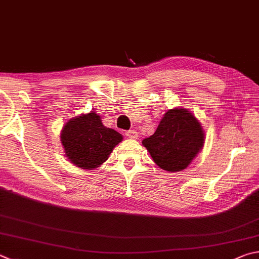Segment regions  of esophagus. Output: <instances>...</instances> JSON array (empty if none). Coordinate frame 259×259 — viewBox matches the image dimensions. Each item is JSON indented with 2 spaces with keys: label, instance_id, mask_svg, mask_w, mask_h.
<instances>
[{
  "label": "esophagus",
  "instance_id": "esophagus-1",
  "mask_svg": "<svg viewBox=\"0 0 259 259\" xmlns=\"http://www.w3.org/2000/svg\"><path fill=\"white\" fill-rule=\"evenodd\" d=\"M125 136L130 139H137L138 133L136 130H129V131H125Z\"/></svg>",
  "mask_w": 259,
  "mask_h": 259
}]
</instances>
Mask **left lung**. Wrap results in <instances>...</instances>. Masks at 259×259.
I'll return each instance as SVG.
<instances>
[{"mask_svg": "<svg viewBox=\"0 0 259 259\" xmlns=\"http://www.w3.org/2000/svg\"><path fill=\"white\" fill-rule=\"evenodd\" d=\"M204 133L198 120L185 109L168 110L153 136L143 145L163 170H185L204 146Z\"/></svg>", "mask_w": 259, "mask_h": 259, "instance_id": "left-lung-1", "label": "left lung"}]
</instances>
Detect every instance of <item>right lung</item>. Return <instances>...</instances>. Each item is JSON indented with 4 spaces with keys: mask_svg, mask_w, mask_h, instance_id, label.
Instances as JSON below:
<instances>
[{
    "mask_svg": "<svg viewBox=\"0 0 259 259\" xmlns=\"http://www.w3.org/2000/svg\"><path fill=\"white\" fill-rule=\"evenodd\" d=\"M121 140L122 136L103 125L95 112L71 119L61 134L67 157L74 165L87 170L104 163Z\"/></svg>",
    "mask_w": 259,
    "mask_h": 259,
    "instance_id": "1",
    "label": "right lung"
}]
</instances>
